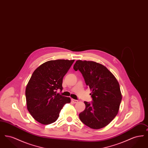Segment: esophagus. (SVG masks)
<instances>
[{
	"label": "esophagus",
	"mask_w": 148,
	"mask_h": 148,
	"mask_svg": "<svg viewBox=\"0 0 148 148\" xmlns=\"http://www.w3.org/2000/svg\"><path fill=\"white\" fill-rule=\"evenodd\" d=\"M71 101H72L74 103H77V101H78L77 100H75V99H71Z\"/></svg>",
	"instance_id": "obj_1"
}]
</instances>
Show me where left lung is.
<instances>
[{"instance_id": "obj_1", "label": "left lung", "mask_w": 148, "mask_h": 148, "mask_svg": "<svg viewBox=\"0 0 148 148\" xmlns=\"http://www.w3.org/2000/svg\"><path fill=\"white\" fill-rule=\"evenodd\" d=\"M73 68L81 72L92 91V101H84L85 109L79 114L80 119L94 129L106 127L119 109L122 96L118 82L105 66L94 62L79 60Z\"/></svg>"}]
</instances>
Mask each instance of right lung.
<instances>
[{
	"instance_id": "1",
	"label": "right lung",
	"mask_w": 148,
	"mask_h": 148,
	"mask_svg": "<svg viewBox=\"0 0 148 148\" xmlns=\"http://www.w3.org/2000/svg\"><path fill=\"white\" fill-rule=\"evenodd\" d=\"M74 60L58 59L42 64L33 72L25 89L27 109L38 122L48 125L58 119L63 106L71 98L56 93L63 90L64 75Z\"/></svg>"
}]
</instances>
